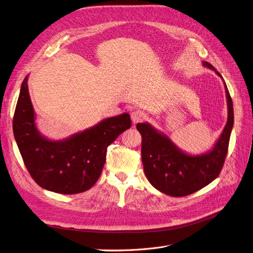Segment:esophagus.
I'll use <instances>...</instances> for the list:
<instances>
[{"instance_id": "34e87169", "label": "esophagus", "mask_w": 253, "mask_h": 253, "mask_svg": "<svg viewBox=\"0 0 253 253\" xmlns=\"http://www.w3.org/2000/svg\"><path fill=\"white\" fill-rule=\"evenodd\" d=\"M131 118H132L134 124H136V122H141L145 118H147V114H145L143 111L135 110L131 113Z\"/></svg>"}]
</instances>
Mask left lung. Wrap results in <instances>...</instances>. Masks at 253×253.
Returning <instances> with one entry per match:
<instances>
[{
    "label": "left lung",
    "instance_id": "obj_1",
    "mask_svg": "<svg viewBox=\"0 0 253 253\" xmlns=\"http://www.w3.org/2000/svg\"><path fill=\"white\" fill-rule=\"evenodd\" d=\"M204 65L215 71L208 62H204ZM216 74L220 76L218 72ZM225 87L228 99V121L215 147L207 154L189 156L150 125L136 126L142 136L141 155L145 176L151 185L160 192L174 197L187 196L209 185L219 175L228 153L234 119L232 99L226 83Z\"/></svg>",
    "mask_w": 253,
    "mask_h": 253
}]
</instances>
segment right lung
<instances>
[{"label": "right lung", "mask_w": 253, "mask_h": 253, "mask_svg": "<svg viewBox=\"0 0 253 253\" xmlns=\"http://www.w3.org/2000/svg\"><path fill=\"white\" fill-rule=\"evenodd\" d=\"M131 126L126 113L64 141L45 139L36 128L27 77L12 120L14 138L30 176L41 188L61 194H77L93 187L101 175L108 147Z\"/></svg>", "instance_id": "add662e5"}]
</instances>
